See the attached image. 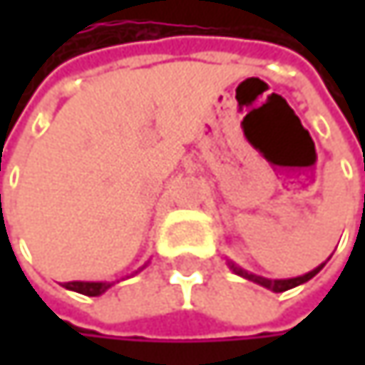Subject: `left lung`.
Wrapping results in <instances>:
<instances>
[{"instance_id": "8db88e82", "label": "left lung", "mask_w": 365, "mask_h": 365, "mask_svg": "<svg viewBox=\"0 0 365 365\" xmlns=\"http://www.w3.org/2000/svg\"><path fill=\"white\" fill-rule=\"evenodd\" d=\"M328 262V259H326ZM326 262L324 264H319L317 268H313L311 272H307V274H300V277H292V279H266V277H259V274H254V272H250V270H245V268H241V266H237L232 259H228V266H230V270L235 272V274H239V277H243V279H250V281H254L257 285H262V287H266V289H270V292H274V294H279V292H287V289H292V287H296V285H302V283H307V281H311L324 266H326Z\"/></svg>"}]
</instances>
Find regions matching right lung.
Segmentation results:
<instances>
[{
	"label": "right lung",
	"mask_w": 365,
	"mask_h": 365,
	"mask_svg": "<svg viewBox=\"0 0 365 365\" xmlns=\"http://www.w3.org/2000/svg\"><path fill=\"white\" fill-rule=\"evenodd\" d=\"M148 264H143L139 270H143ZM139 270H135L133 274H137ZM118 281H69L65 283L63 287L71 289V292H78V294H84V296H101L110 289L111 285H115Z\"/></svg>",
	"instance_id": "add662e5"
}]
</instances>
